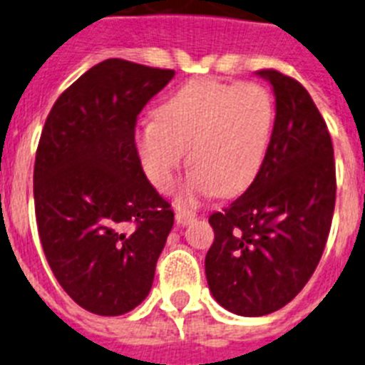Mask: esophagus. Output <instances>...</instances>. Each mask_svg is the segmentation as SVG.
I'll return each instance as SVG.
<instances>
[{
  "instance_id": "obj_1",
  "label": "esophagus",
  "mask_w": 365,
  "mask_h": 365,
  "mask_svg": "<svg viewBox=\"0 0 365 365\" xmlns=\"http://www.w3.org/2000/svg\"><path fill=\"white\" fill-rule=\"evenodd\" d=\"M195 220V215L192 213H185V211H178L176 213V224L178 226H187V224H191Z\"/></svg>"
}]
</instances>
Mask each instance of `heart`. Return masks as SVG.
Listing matches in <instances>:
<instances>
[{
  "label": "heart",
  "mask_w": 365,
  "mask_h": 365,
  "mask_svg": "<svg viewBox=\"0 0 365 365\" xmlns=\"http://www.w3.org/2000/svg\"><path fill=\"white\" fill-rule=\"evenodd\" d=\"M274 119V99L257 82L191 81L158 106L156 117L139 123L135 156L152 185L167 191L189 148L180 205L215 191L239 195L261 170Z\"/></svg>",
  "instance_id": "b5f03b06"
}]
</instances>
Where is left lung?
<instances>
[{
  "label": "left lung",
  "mask_w": 365,
  "mask_h": 365,
  "mask_svg": "<svg viewBox=\"0 0 365 365\" xmlns=\"http://www.w3.org/2000/svg\"><path fill=\"white\" fill-rule=\"evenodd\" d=\"M270 145L252 185L209 217L215 231L205 277L218 305L239 316L283 309L322 259L336 200L331 134L309 91L274 69Z\"/></svg>",
  "instance_id": "1"
}]
</instances>
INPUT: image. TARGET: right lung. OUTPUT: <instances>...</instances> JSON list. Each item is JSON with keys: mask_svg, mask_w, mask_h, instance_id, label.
Wrapping results in <instances>:
<instances>
[{"mask_svg": "<svg viewBox=\"0 0 365 365\" xmlns=\"http://www.w3.org/2000/svg\"><path fill=\"white\" fill-rule=\"evenodd\" d=\"M173 69L108 58L60 95L34 161L38 235L82 309L121 316L148 296L174 213L145 176L135 119Z\"/></svg>", "mask_w": 365, "mask_h": 365, "instance_id": "1", "label": "right lung"}]
</instances>
